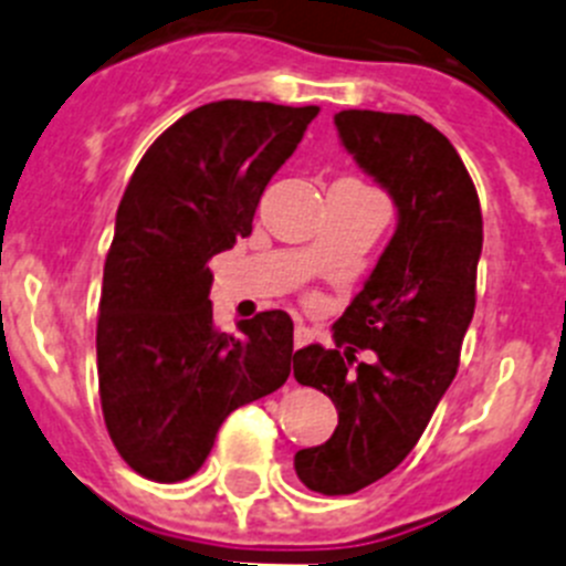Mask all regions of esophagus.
Listing matches in <instances>:
<instances>
[{"mask_svg": "<svg viewBox=\"0 0 566 566\" xmlns=\"http://www.w3.org/2000/svg\"><path fill=\"white\" fill-rule=\"evenodd\" d=\"M310 340H313V332H310L307 326H304V324H298V326H295V332H293V343H295V348L307 346Z\"/></svg>", "mask_w": 566, "mask_h": 566, "instance_id": "34e87169", "label": "esophagus"}]
</instances>
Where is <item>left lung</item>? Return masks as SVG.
I'll list each match as a JSON object with an SVG mask.
<instances>
[{"instance_id": "obj_1", "label": "left lung", "mask_w": 566, "mask_h": 566, "mask_svg": "<svg viewBox=\"0 0 566 566\" xmlns=\"http://www.w3.org/2000/svg\"><path fill=\"white\" fill-rule=\"evenodd\" d=\"M335 125L343 147L388 189L399 223L337 318V348L313 343L293 357L295 379L337 408L329 441L295 452L301 483L329 497L394 472L430 424L461 363L483 248L478 189L441 130L413 114L357 108L335 114ZM357 347L378 360L358 364Z\"/></svg>"}]
</instances>
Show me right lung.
Returning <instances> with one entry per match:
<instances>
[{"mask_svg":"<svg viewBox=\"0 0 566 566\" xmlns=\"http://www.w3.org/2000/svg\"><path fill=\"white\" fill-rule=\"evenodd\" d=\"M318 111L200 105L136 164L103 268L97 377L111 441L142 478L187 480L231 410L287 382L290 315L268 310L240 321V337L220 332L209 259L251 234L268 181Z\"/></svg>","mask_w":566,"mask_h":566,"instance_id":"add662e5","label":"right lung"}]
</instances>
